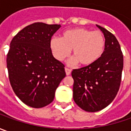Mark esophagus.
Instances as JSON below:
<instances>
[{"instance_id": "1", "label": "esophagus", "mask_w": 131, "mask_h": 131, "mask_svg": "<svg viewBox=\"0 0 131 131\" xmlns=\"http://www.w3.org/2000/svg\"><path fill=\"white\" fill-rule=\"evenodd\" d=\"M65 71H66V75H70L71 73V70L68 68H65Z\"/></svg>"}]
</instances>
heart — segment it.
Returning <instances> with one entry per match:
<instances>
[{
  "mask_svg": "<svg viewBox=\"0 0 131 131\" xmlns=\"http://www.w3.org/2000/svg\"><path fill=\"white\" fill-rule=\"evenodd\" d=\"M104 47L105 38L102 32L85 28L68 30L62 34L61 38L54 37L50 41V48L56 59L63 61L72 49L73 61H78L82 66L95 63L103 54Z\"/></svg>",
  "mask_w": 131,
  "mask_h": 131,
  "instance_id": "heart-1",
  "label": "heart"
}]
</instances>
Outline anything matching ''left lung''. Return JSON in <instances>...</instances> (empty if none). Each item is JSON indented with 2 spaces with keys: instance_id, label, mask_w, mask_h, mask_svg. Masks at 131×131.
<instances>
[{
  "instance_id": "8db88e82",
  "label": "left lung",
  "mask_w": 131,
  "mask_h": 131,
  "mask_svg": "<svg viewBox=\"0 0 131 131\" xmlns=\"http://www.w3.org/2000/svg\"><path fill=\"white\" fill-rule=\"evenodd\" d=\"M105 37L103 54L95 63L73 69V98L89 112H98L112 102L118 92L123 68V55L117 39L106 29L96 25Z\"/></svg>"
}]
</instances>
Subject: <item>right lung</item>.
<instances>
[{
	"label": "right lung",
	"mask_w": 131,
	"mask_h": 131,
	"mask_svg": "<svg viewBox=\"0 0 131 131\" xmlns=\"http://www.w3.org/2000/svg\"><path fill=\"white\" fill-rule=\"evenodd\" d=\"M60 25L35 23L13 38L6 58L13 90L23 103L42 108L52 103L55 90L66 77L65 66L53 57L52 36Z\"/></svg>",
	"instance_id": "add662e5"
}]
</instances>
